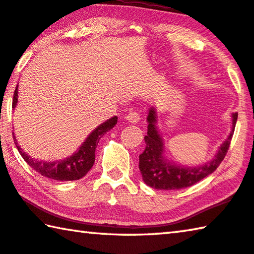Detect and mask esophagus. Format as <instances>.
Wrapping results in <instances>:
<instances>
[{
  "instance_id": "esophagus-1",
  "label": "esophagus",
  "mask_w": 254,
  "mask_h": 254,
  "mask_svg": "<svg viewBox=\"0 0 254 254\" xmlns=\"http://www.w3.org/2000/svg\"><path fill=\"white\" fill-rule=\"evenodd\" d=\"M126 119L127 122H130L132 124H136L140 121V115H139V113H136V112H131V113H128L127 115Z\"/></svg>"
}]
</instances>
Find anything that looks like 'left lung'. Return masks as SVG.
<instances>
[{
    "mask_svg": "<svg viewBox=\"0 0 254 254\" xmlns=\"http://www.w3.org/2000/svg\"><path fill=\"white\" fill-rule=\"evenodd\" d=\"M238 121V113L232 114V130L227 139L221 144L214 158L207 163L197 167L180 166L169 161L165 157V145L157 127V110L150 107L147 122L148 132L144 136L145 149L139 156V169L143 182L154 189H182L190 187L201 179L214 173L224 159L229 150L235 124Z\"/></svg>",
    "mask_w": 254,
    "mask_h": 254,
    "instance_id": "1",
    "label": "left lung"
}]
</instances>
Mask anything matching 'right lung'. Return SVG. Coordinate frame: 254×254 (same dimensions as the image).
Wrapping results in <instances>:
<instances>
[{
  "label": "right lung",
  "mask_w": 254,
  "mask_h": 254,
  "mask_svg": "<svg viewBox=\"0 0 254 254\" xmlns=\"http://www.w3.org/2000/svg\"><path fill=\"white\" fill-rule=\"evenodd\" d=\"M18 103V86L14 91L13 102L12 107L16 106ZM118 123V117H113L107 120L104 123L98 126L95 130L89 133V135L86 137V140L81 143L78 150L71 154L70 157L63 159V160L56 161H42L38 159H33L25 153L20 145L16 142V139L13 132L14 143L18 148L19 152L24 161L33 168L37 173L44 176V177L58 180V182H69V180H77L83 178L92 168L94 162H95V150L97 147L98 141L105 134L107 131L113 128L115 124Z\"/></svg>",
  "instance_id": "right-lung-1"
}]
</instances>
